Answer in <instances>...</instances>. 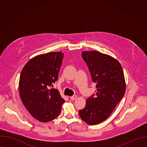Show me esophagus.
Here are the masks:
<instances>
[{
	"mask_svg": "<svg viewBox=\"0 0 147 147\" xmlns=\"http://www.w3.org/2000/svg\"><path fill=\"white\" fill-rule=\"evenodd\" d=\"M77 98V95H73V96H70V99H71V100H73L76 99Z\"/></svg>",
	"mask_w": 147,
	"mask_h": 147,
	"instance_id": "obj_1",
	"label": "esophagus"
}]
</instances>
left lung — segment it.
Here are the masks:
<instances>
[{
    "label": "left lung",
    "mask_w": 147,
    "mask_h": 147,
    "mask_svg": "<svg viewBox=\"0 0 147 147\" xmlns=\"http://www.w3.org/2000/svg\"><path fill=\"white\" fill-rule=\"evenodd\" d=\"M93 82L96 83L95 96L87 99L86 107L79 111L81 119L89 125L105 120L123 97L126 86L120 62L98 51H82Z\"/></svg>",
    "instance_id": "1"
}]
</instances>
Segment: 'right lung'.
Masks as SVG:
<instances>
[{"instance_id":"obj_1","label":"right lung","mask_w":147,"mask_h":147,"mask_svg":"<svg viewBox=\"0 0 147 147\" xmlns=\"http://www.w3.org/2000/svg\"><path fill=\"white\" fill-rule=\"evenodd\" d=\"M64 55L61 52L41 54L31 58L24 66L19 80V93L26 108L31 116L41 122L57 117L65 102L53 87Z\"/></svg>"}]
</instances>
